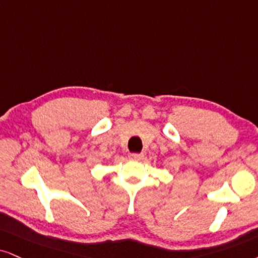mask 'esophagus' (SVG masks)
<instances>
[{
	"label": "esophagus",
	"mask_w": 258,
	"mask_h": 258,
	"mask_svg": "<svg viewBox=\"0 0 258 258\" xmlns=\"http://www.w3.org/2000/svg\"><path fill=\"white\" fill-rule=\"evenodd\" d=\"M142 158H144V154L142 153H130L129 154V159H132V160H141Z\"/></svg>",
	"instance_id": "34e87169"
}]
</instances>
